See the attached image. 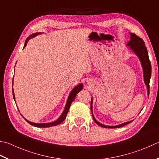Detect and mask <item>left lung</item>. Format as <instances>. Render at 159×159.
Masks as SVG:
<instances>
[{"mask_svg": "<svg viewBox=\"0 0 159 159\" xmlns=\"http://www.w3.org/2000/svg\"><path fill=\"white\" fill-rule=\"evenodd\" d=\"M131 34V38L130 40L127 43V45L129 47V48L135 53V54L138 56L139 60L141 61V63L143 67V76H144V82L145 83L146 86L148 88V94H150V80L151 78V72H152V67L150 61L149 59L148 52L147 50V48L145 47V44L141 38H140L137 35H136L134 33H130ZM92 98L91 100V110H92V115L93 117V119L95 121V123L97 125H100L102 127H105V128H119L124 125H127L129 123H132V120L129 121V122H126L120 124V125H116V126H107L102 125L98 121L95 119V118L92 113Z\"/></svg>", "mask_w": 159, "mask_h": 159, "instance_id": "8db88e82", "label": "left lung"}]
</instances>
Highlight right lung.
Listing matches in <instances>:
<instances>
[{"label":"right lung","mask_w":159,"mask_h":159,"mask_svg":"<svg viewBox=\"0 0 159 159\" xmlns=\"http://www.w3.org/2000/svg\"><path fill=\"white\" fill-rule=\"evenodd\" d=\"M40 34V33L33 34H32V35L28 37V38L25 40V45H24V48H25V47H26L28 40H29L30 39H32V38H34V37H35L37 35H39V34ZM83 84L80 83V84H79V85H78L76 87H75V88H74L72 90H71V92H70V94L69 97H68V99H67V103H66V105H65V107L64 109V111H63V114L61 115V116L59 117L57 120L54 121V122L48 123H35L30 122V121L27 120V119H25L24 117L23 118H24L25 120L28 123L30 124V125H34V126L37 127H52V126H55V125H59V124H61L65 119V118H66V116H67V114L68 111H69V109L70 107V105L71 104V102H72L74 100V98H75L76 96L77 95L78 93H79L80 91H81V89H83ZM12 93H13L14 99L15 100V96H14L13 88H12Z\"/></svg>","instance_id":"right-lung-1"}]
</instances>
